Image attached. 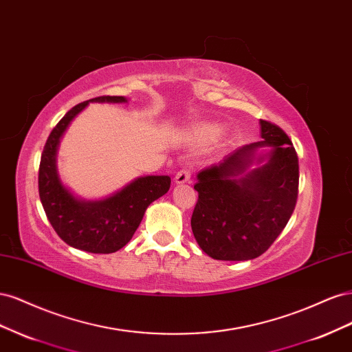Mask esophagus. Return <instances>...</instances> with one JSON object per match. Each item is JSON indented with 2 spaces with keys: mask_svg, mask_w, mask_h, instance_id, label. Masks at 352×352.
<instances>
[{
  "mask_svg": "<svg viewBox=\"0 0 352 352\" xmlns=\"http://www.w3.org/2000/svg\"><path fill=\"white\" fill-rule=\"evenodd\" d=\"M190 176H192V172H190L189 168H182L179 170L175 176V182L176 184H186L190 180Z\"/></svg>",
  "mask_w": 352,
  "mask_h": 352,
  "instance_id": "1",
  "label": "esophagus"
}]
</instances>
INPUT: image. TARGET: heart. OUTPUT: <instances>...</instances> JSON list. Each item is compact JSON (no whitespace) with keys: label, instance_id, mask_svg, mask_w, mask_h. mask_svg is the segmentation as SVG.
Instances as JSON below:
<instances>
[{"label":"heart","instance_id":"heart-1","mask_svg":"<svg viewBox=\"0 0 352 352\" xmlns=\"http://www.w3.org/2000/svg\"><path fill=\"white\" fill-rule=\"evenodd\" d=\"M220 132H221L220 126L204 123V124H198V126L192 127V129L188 132V138L190 141H194L199 145H207V144L214 141L216 138L220 135Z\"/></svg>","mask_w":352,"mask_h":352}]
</instances>
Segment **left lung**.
Returning <instances> with one entry per match:
<instances>
[{"label": "left lung", "instance_id": "8db88e82", "mask_svg": "<svg viewBox=\"0 0 352 352\" xmlns=\"http://www.w3.org/2000/svg\"><path fill=\"white\" fill-rule=\"evenodd\" d=\"M263 141L243 145L197 175L194 236L211 258L245 261L270 248L289 221L298 198L295 148L278 124L260 120ZM271 153L257 156L258 147ZM252 162L262 166L248 170Z\"/></svg>", "mask_w": 352, "mask_h": 352}]
</instances>
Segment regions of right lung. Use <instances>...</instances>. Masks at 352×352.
<instances>
[{
	"instance_id": "add662e5",
	"label": "right lung",
	"mask_w": 352,
	"mask_h": 352,
	"mask_svg": "<svg viewBox=\"0 0 352 352\" xmlns=\"http://www.w3.org/2000/svg\"><path fill=\"white\" fill-rule=\"evenodd\" d=\"M89 102H127L124 97L92 98L74 105L51 131L39 163V198L57 235L73 248L94 254L119 251L129 242L153 201L163 197L168 176H144L126 185L119 192L100 201L74 197L63 185L57 172V150L70 122Z\"/></svg>"
}]
</instances>
